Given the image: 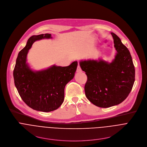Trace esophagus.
Segmentation results:
<instances>
[{
    "instance_id": "esophagus-1",
    "label": "esophagus",
    "mask_w": 147,
    "mask_h": 147,
    "mask_svg": "<svg viewBox=\"0 0 147 147\" xmlns=\"http://www.w3.org/2000/svg\"><path fill=\"white\" fill-rule=\"evenodd\" d=\"M76 71H77V73H80V72L82 71V70H81V67H80V66L79 65H78V66H77Z\"/></svg>"
}]
</instances>
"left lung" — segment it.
I'll list each match as a JSON object with an SVG mask.
<instances>
[{"instance_id": "8db88e82", "label": "left lung", "mask_w": 147, "mask_h": 147, "mask_svg": "<svg viewBox=\"0 0 147 147\" xmlns=\"http://www.w3.org/2000/svg\"><path fill=\"white\" fill-rule=\"evenodd\" d=\"M117 51L110 63L99 60L80 62L82 71L87 76L85 93L94 105L107 108L124 101L130 93L134 81L135 69L130 53L121 39L111 32Z\"/></svg>"}]
</instances>
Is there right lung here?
<instances>
[{"label": "right lung", "instance_id": "obj_1", "mask_svg": "<svg viewBox=\"0 0 147 147\" xmlns=\"http://www.w3.org/2000/svg\"><path fill=\"white\" fill-rule=\"evenodd\" d=\"M51 38L48 33L31 36L19 53L13 71L14 84L21 99L29 107L38 111L50 112L61 106L65 86L74 78L78 65L74 61L66 67L53 65L40 71L30 69L26 57L33 42Z\"/></svg>", "mask_w": 147, "mask_h": 147}]
</instances>
